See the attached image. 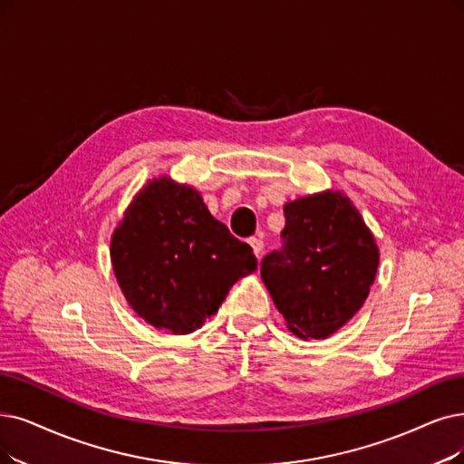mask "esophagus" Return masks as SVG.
Returning a JSON list of instances; mask_svg holds the SVG:
<instances>
[{
	"label": "esophagus",
	"mask_w": 464,
	"mask_h": 464,
	"mask_svg": "<svg viewBox=\"0 0 464 464\" xmlns=\"http://www.w3.org/2000/svg\"><path fill=\"white\" fill-rule=\"evenodd\" d=\"M247 244L253 247V251H255L258 256H261V253H263V249H265V242H263L261 237L253 236V237H249V239H247Z\"/></svg>",
	"instance_id": "obj_1"
}]
</instances>
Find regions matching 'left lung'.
I'll return each mask as SVG.
<instances>
[{
    "instance_id": "8db88e82",
    "label": "left lung",
    "mask_w": 464,
    "mask_h": 464,
    "mask_svg": "<svg viewBox=\"0 0 464 464\" xmlns=\"http://www.w3.org/2000/svg\"><path fill=\"white\" fill-rule=\"evenodd\" d=\"M282 247L261 276L287 327L301 339H325L362 308L379 249L350 199L324 192L285 203Z\"/></svg>"
}]
</instances>
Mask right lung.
<instances>
[{
	"mask_svg": "<svg viewBox=\"0 0 464 464\" xmlns=\"http://www.w3.org/2000/svg\"><path fill=\"white\" fill-rule=\"evenodd\" d=\"M110 255L127 303L177 335L201 327L239 277L256 270L253 249L213 218L194 188L169 179L137 194Z\"/></svg>",
	"mask_w": 464,
	"mask_h": 464,
	"instance_id": "obj_1",
	"label": "right lung"
}]
</instances>
